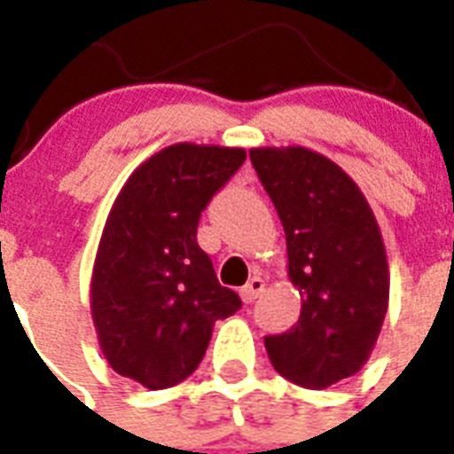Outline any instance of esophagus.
I'll return each instance as SVG.
<instances>
[{"label":"esophagus","mask_w":454,"mask_h":454,"mask_svg":"<svg viewBox=\"0 0 454 454\" xmlns=\"http://www.w3.org/2000/svg\"><path fill=\"white\" fill-rule=\"evenodd\" d=\"M263 292H266V283H263V278L254 276V278H252V280H249L247 285H245V287H242L240 297H242V301L252 303V301H254V299L262 297Z\"/></svg>","instance_id":"1"}]
</instances>
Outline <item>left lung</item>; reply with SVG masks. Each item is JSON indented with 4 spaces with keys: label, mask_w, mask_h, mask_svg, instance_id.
<instances>
[{
    "label": "left lung",
    "mask_w": 454,
    "mask_h": 454,
    "mask_svg": "<svg viewBox=\"0 0 454 454\" xmlns=\"http://www.w3.org/2000/svg\"><path fill=\"white\" fill-rule=\"evenodd\" d=\"M249 157L283 221L287 276L301 294L297 325L263 339L266 353L294 384L327 388L360 372L387 317L380 223L330 157L303 145L252 148Z\"/></svg>",
    "instance_id": "8db88e82"
}]
</instances>
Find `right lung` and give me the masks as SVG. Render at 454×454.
Wrapping results in <instances>:
<instances>
[{"mask_svg": "<svg viewBox=\"0 0 454 454\" xmlns=\"http://www.w3.org/2000/svg\"><path fill=\"white\" fill-rule=\"evenodd\" d=\"M245 157V148L167 145L131 171L110 207L91 317L108 365L141 387L157 391L191 377L214 323L242 306L200 249L198 221Z\"/></svg>", "mask_w": 454, "mask_h": 454, "instance_id": "1", "label": "right lung"}]
</instances>
